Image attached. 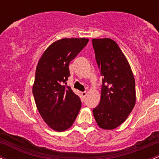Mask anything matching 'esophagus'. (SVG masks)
<instances>
[{"label":"esophagus","mask_w":159,"mask_h":159,"mask_svg":"<svg viewBox=\"0 0 159 159\" xmlns=\"http://www.w3.org/2000/svg\"><path fill=\"white\" fill-rule=\"evenodd\" d=\"M87 95V92L86 91H84V92H81V96L83 97V98H84L85 97H86Z\"/></svg>","instance_id":"obj_1"}]
</instances>
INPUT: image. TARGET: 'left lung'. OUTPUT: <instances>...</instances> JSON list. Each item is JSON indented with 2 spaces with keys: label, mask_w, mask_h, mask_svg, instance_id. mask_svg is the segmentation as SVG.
<instances>
[{
  "label": "left lung",
  "mask_w": 159,
  "mask_h": 159,
  "mask_svg": "<svg viewBox=\"0 0 159 159\" xmlns=\"http://www.w3.org/2000/svg\"><path fill=\"white\" fill-rule=\"evenodd\" d=\"M92 43L102 76L100 102L93 113L101 128L112 130L121 125L134 109L135 80L126 57L116 41L94 38Z\"/></svg>",
  "instance_id": "8db88e82"
}]
</instances>
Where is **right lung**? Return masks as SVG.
I'll return each instance as SVG.
<instances>
[{
	"instance_id": "add662e5",
	"label": "right lung",
	"mask_w": 159,
	"mask_h": 159,
	"mask_svg": "<svg viewBox=\"0 0 159 159\" xmlns=\"http://www.w3.org/2000/svg\"><path fill=\"white\" fill-rule=\"evenodd\" d=\"M87 38H63L52 43L38 62L32 93L40 115L50 128L63 131L74 123L80 97L67 87L69 65L88 43Z\"/></svg>"
}]
</instances>
